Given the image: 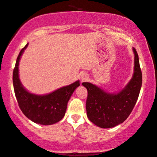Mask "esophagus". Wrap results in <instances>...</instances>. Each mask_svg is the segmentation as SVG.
Segmentation results:
<instances>
[{"mask_svg":"<svg viewBox=\"0 0 157 157\" xmlns=\"http://www.w3.org/2000/svg\"><path fill=\"white\" fill-rule=\"evenodd\" d=\"M88 75H87L86 73H82L80 75V80H81V82H84V81H86L88 80Z\"/></svg>","mask_w":157,"mask_h":157,"instance_id":"1","label":"esophagus"}]
</instances>
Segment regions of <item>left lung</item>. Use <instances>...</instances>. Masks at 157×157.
Instances as JSON below:
<instances>
[{
  "mask_svg": "<svg viewBox=\"0 0 157 157\" xmlns=\"http://www.w3.org/2000/svg\"><path fill=\"white\" fill-rule=\"evenodd\" d=\"M134 72L129 82L121 90L109 93L91 82L82 85L88 90L86 111L88 119L104 129L113 128L125 121L135 107L142 86V72L137 51L132 48Z\"/></svg>",
  "mask_w": 157,
  "mask_h": 157,
  "instance_id": "left-lung-1",
  "label": "left lung"
}]
</instances>
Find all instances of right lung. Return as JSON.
I'll return each mask as SVG.
<instances>
[{
    "instance_id": "obj_1",
    "label": "right lung",
    "mask_w": 157,
    "mask_h": 157,
    "mask_svg": "<svg viewBox=\"0 0 157 157\" xmlns=\"http://www.w3.org/2000/svg\"><path fill=\"white\" fill-rule=\"evenodd\" d=\"M28 46V43L20 51L13 71L15 96L20 109L28 119L41 125H52L65 116L68 101L75 89L80 86V80L43 95L28 91L22 86L19 76V63Z\"/></svg>"
}]
</instances>
